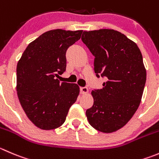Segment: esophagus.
<instances>
[{"label":"esophagus","instance_id":"34e87169","mask_svg":"<svg viewBox=\"0 0 159 159\" xmlns=\"http://www.w3.org/2000/svg\"><path fill=\"white\" fill-rule=\"evenodd\" d=\"M80 90H81V94H86L89 92V89L87 87H81Z\"/></svg>","mask_w":159,"mask_h":159}]
</instances>
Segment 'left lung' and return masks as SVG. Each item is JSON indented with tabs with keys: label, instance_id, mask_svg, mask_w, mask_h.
Instances as JSON below:
<instances>
[{
	"label": "left lung",
	"instance_id": "8db88e82",
	"mask_svg": "<svg viewBox=\"0 0 159 159\" xmlns=\"http://www.w3.org/2000/svg\"><path fill=\"white\" fill-rule=\"evenodd\" d=\"M94 55L96 76L106 77L99 90L92 91L93 106L86 111L89 123L102 133L126 125L138 109L146 82V69L139 47L114 29L84 31L81 36Z\"/></svg>",
	"mask_w": 159,
	"mask_h": 159
}]
</instances>
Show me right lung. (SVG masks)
Instances as JSON below:
<instances>
[{
    "label": "right lung",
    "instance_id": "obj_1",
    "mask_svg": "<svg viewBox=\"0 0 159 159\" xmlns=\"http://www.w3.org/2000/svg\"><path fill=\"white\" fill-rule=\"evenodd\" d=\"M83 30L47 31L28 45L17 64L16 90L31 122L41 130L61 127L80 92L77 84L60 82L66 70V51Z\"/></svg>",
    "mask_w": 159,
    "mask_h": 159
}]
</instances>
